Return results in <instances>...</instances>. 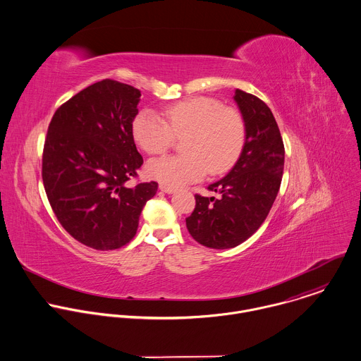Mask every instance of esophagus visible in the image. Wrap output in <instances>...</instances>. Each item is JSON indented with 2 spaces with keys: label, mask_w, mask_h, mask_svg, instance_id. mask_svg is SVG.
Returning <instances> with one entry per match:
<instances>
[{
  "label": "esophagus",
  "mask_w": 361,
  "mask_h": 361,
  "mask_svg": "<svg viewBox=\"0 0 361 361\" xmlns=\"http://www.w3.org/2000/svg\"><path fill=\"white\" fill-rule=\"evenodd\" d=\"M159 188H160V191H163L166 194H174L176 192V190L173 187H169V185H164V184H160Z\"/></svg>",
  "instance_id": "esophagus-1"
}]
</instances>
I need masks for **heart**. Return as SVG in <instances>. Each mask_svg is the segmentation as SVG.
I'll return each mask as SVG.
<instances>
[{"mask_svg":"<svg viewBox=\"0 0 361 361\" xmlns=\"http://www.w3.org/2000/svg\"><path fill=\"white\" fill-rule=\"evenodd\" d=\"M184 137V154H171L147 163L150 178L178 188L201 180L209 170L219 174L238 160L245 143V123L240 114L222 108L208 97H191L164 111V119L149 109L132 121V136L147 154L166 152L174 137Z\"/></svg>","mask_w":361,"mask_h":361,"instance_id":"obj_1","label":"heart"}]
</instances>
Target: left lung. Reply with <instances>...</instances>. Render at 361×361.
Instances as JSON below:
<instances>
[{
  "label": "left lung",
  "instance_id": "1",
  "mask_svg": "<svg viewBox=\"0 0 361 361\" xmlns=\"http://www.w3.org/2000/svg\"><path fill=\"white\" fill-rule=\"evenodd\" d=\"M245 123V143L231 171L208 188L219 197L195 195L185 219L190 235L202 246L231 249L247 240L267 218L284 171V143L271 109L257 97L235 90Z\"/></svg>",
  "mask_w": 361,
  "mask_h": 361
}]
</instances>
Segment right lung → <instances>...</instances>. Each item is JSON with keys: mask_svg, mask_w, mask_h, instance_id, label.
Returning a JSON list of instances; mask_svg holds the SVG:
<instances>
[{"mask_svg": "<svg viewBox=\"0 0 361 361\" xmlns=\"http://www.w3.org/2000/svg\"><path fill=\"white\" fill-rule=\"evenodd\" d=\"M140 91L114 80L94 82L53 115L42 178L53 212L80 243L97 250L126 245L157 183L128 187L143 159L132 136Z\"/></svg>", "mask_w": 361, "mask_h": 361, "instance_id": "right-lung-1", "label": "right lung"}]
</instances>
